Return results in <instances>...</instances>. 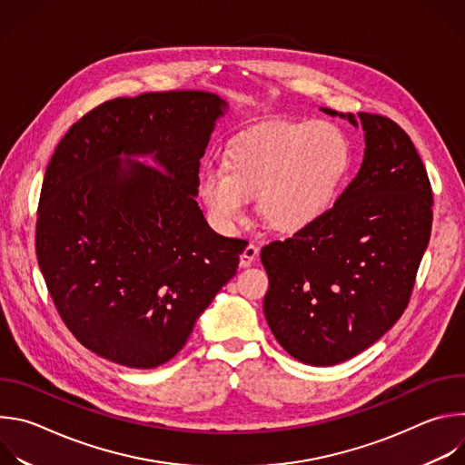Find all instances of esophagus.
Masks as SVG:
<instances>
[{"label": "esophagus", "instance_id": "obj_1", "mask_svg": "<svg viewBox=\"0 0 465 465\" xmlns=\"http://www.w3.org/2000/svg\"><path fill=\"white\" fill-rule=\"evenodd\" d=\"M257 253H259V248H257L255 244H248V246L244 248V252L241 253V257H239V264H241V269H246V267H250V264L255 261Z\"/></svg>", "mask_w": 465, "mask_h": 465}]
</instances>
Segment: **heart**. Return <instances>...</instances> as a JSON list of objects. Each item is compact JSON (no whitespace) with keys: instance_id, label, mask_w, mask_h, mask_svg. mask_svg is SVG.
Masks as SVG:
<instances>
[{"instance_id":"b5f03b06","label":"heart","mask_w":465,"mask_h":465,"mask_svg":"<svg viewBox=\"0 0 465 465\" xmlns=\"http://www.w3.org/2000/svg\"><path fill=\"white\" fill-rule=\"evenodd\" d=\"M351 167L346 132L329 121L269 123L239 142L224 167L208 165L198 189L210 217L232 232L257 196V212L272 230L296 233L333 208Z\"/></svg>"}]
</instances>
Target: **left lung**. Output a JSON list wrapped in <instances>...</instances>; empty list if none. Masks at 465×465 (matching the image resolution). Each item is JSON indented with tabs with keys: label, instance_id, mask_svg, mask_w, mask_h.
<instances>
[{
	"label": "left lung",
	"instance_id": "1",
	"mask_svg": "<svg viewBox=\"0 0 465 465\" xmlns=\"http://www.w3.org/2000/svg\"><path fill=\"white\" fill-rule=\"evenodd\" d=\"M364 130V160L333 210L261 250L264 318L276 341L311 366L341 364L400 320L432 226V191L407 132L388 117L344 114Z\"/></svg>",
	"mask_w": 465,
	"mask_h": 465
}]
</instances>
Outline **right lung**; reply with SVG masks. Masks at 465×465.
<instances>
[{"instance_id":"right-lung-1","label":"right lung","mask_w":465,"mask_h":465,"mask_svg":"<svg viewBox=\"0 0 465 465\" xmlns=\"http://www.w3.org/2000/svg\"><path fill=\"white\" fill-rule=\"evenodd\" d=\"M228 103L210 92L106 101L62 138L42 183L36 255L64 323L95 355L149 370L187 342L246 241L198 208V167Z\"/></svg>"}]
</instances>
